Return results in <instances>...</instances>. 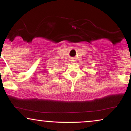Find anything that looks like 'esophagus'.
Returning <instances> with one entry per match:
<instances>
[{"label": "esophagus", "instance_id": "obj_1", "mask_svg": "<svg viewBox=\"0 0 131 131\" xmlns=\"http://www.w3.org/2000/svg\"><path fill=\"white\" fill-rule=\"evenodd\" d=\"M71 61H74V58H71Z\"/></svg>", "mask_w": 131, "mask_h": 131}]
</instances>
